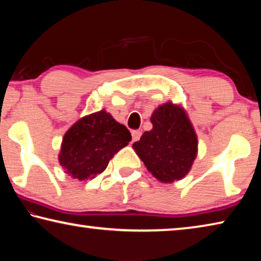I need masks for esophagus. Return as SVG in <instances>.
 <instances>
[{
    "mask_svg": "<svg viewBox=\"0 0 261 261\" xmlns=\"http://www.w3.org/2000/svg\"><path fill=\"white\" fill-rule=\"evenodd\" d=\"M132 135V141H137L140 139V136H141V132L139 130H134L131 132Z\"/></svg>",
    "mask_w": 261,
    "mask_h": 261,
    "instance_id": "obj_1",
    "label": "esophagus"
}]
</instances>
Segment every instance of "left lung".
<instances>
[{
	"label": "left lung",
	"instance_id": "8db88e82",
	"mask_svg": "<svg viewBox=\"0 0 261 261\" xmlns=\"http://www.w3.org/2000/svg\"><path fill=\"white\" fill-rule=\"evenodd\" d=\"M152 130L132 145L145 167L162 183L187 176L198 153V138L185 110L167 102L154 110Z\"/></svg>",
	"mask_w": 261,
	"mask_h": 261
}]
</instances>
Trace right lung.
I'll return each mask as SVG.
<instances>
[{
  "mask_svg": "<svg viewBox=\"0 0 261 261\" xmlns=\"http://www.w3.org/2000/svg\"><path fill=\"white\" fill-rule=\"evenodd\" d=\"M131 140L126 126L106 110L84 116L65 132L59 154L64 171L79 180L92 179Z\"/></svg>",
  "mask_w": 261,
  "mask_h": 261,
  "instance_id": "add662e5",
  "label": "right lung"
}]
</instances>
